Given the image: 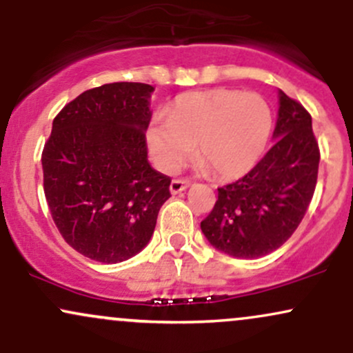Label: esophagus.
Returning a JSON list of instances; mask_svg holds the SVG:
<instances>
[{"instance_id":"esophagus-1","label":"esophagus","mask_w":353,"mask_h":353,"mask_svg":"<svg viewBox=\"0 0 353 353\" xmlns=\"http://www.w3.org/2000/svg\"><path fill=\"white\" fill-rule=\"evenodd\" d=\"M190 185L189 179H174L171 182V192L172 194H179L182 190H185Z\"/></svg>"}]
</instances>
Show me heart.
I'll use <instances>...</instances> for the list:
<instances>
[{"label":"heart","mask_w":353,"mask_h":353,"mask_svg":"<svg viewBox=\"0 0 353 353\" xmlns=\"http://www.w3.org/2000/svg\"><path fill=\"white\" fill-rule=\"evenodd\" d=\"M272 132V109L261 94L208 89L181 94L168 119L149 124L145 139L159 171L176 172L197 144L205 168L222 179H236L259 164Z\"/></svg>","instance_id":"b5f03b06"}]
</instances>
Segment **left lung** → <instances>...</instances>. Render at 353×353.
Segmentation results:
<instances>
[{"label":"left lung","mask_w":353,"mask_h":353,"mask_svg":"<svg viewBox=\"0 0 353 353\" xmlns=\"http://www.w3.org/2000/svg\"><path fill=\"white\" fill-rule=\"evenodd\" d=\"M274 139L252 171L217 189L214 209L201 222L210 244L232 257L257 259L285 244L314 196L320 151L312 117L282 91Z\"/></svg>","instance_id":"obj_1"}]
</instances>
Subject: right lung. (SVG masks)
Listing matches in <instances>:
<instances>
[{"label": "right lung", "mask_w": 353, "mask_h": 353, "mask_svg": "<svg viewBox=\"0 0 353 353\" xmlns=\"http://www.w3.org/2000/svg\"><path fill=\"white\" fill-rule=\"evenodd\" d=\"M154 88L111 83L59 111L44 144L43 185L64 241L84 257L117 264L144 249L171 197V177L148 161Z\"/></svg>", "instance_id": "add662e5"}]
</instances>
